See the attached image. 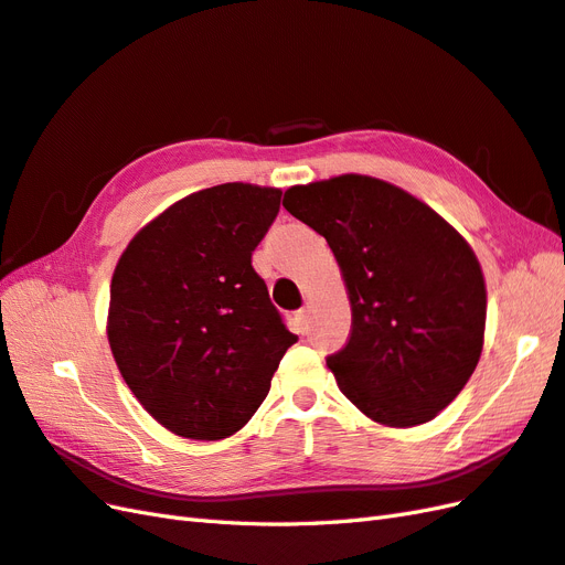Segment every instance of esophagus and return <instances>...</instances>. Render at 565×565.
I'll return each mask as SVG.
<instances>
[{
    "instance_id": "1",
    "label": "esophagus",
    "mask_w": 565,
    "mask_h": 565,
    "mask_svg": "<svg viewBox=\"0 0 565 565\" xmlns=\"http://www.w3.org/2000/svg\"><path fill=\"white\" fill-rule=\"evenodd\" d=\"M296 324H298V329L305 333V329H308V310H298L296 312Z\"/></svg>"
}]
</instances>
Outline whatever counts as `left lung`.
Listing matches in <instances>:
<instances>
[{"label":"left lung","mask_w":565,"mask_h":565,"mask_svg":"<svg viewBox=\"0 0 565 565\" xmlns=\"http://www.w3.org/2000/svg\"><path fill=\"white\" fill-rule=\"evenodd\" d=\"M284 207L327 238L348 286L352 333L327 358L338 388L383 426L430 422L480 360L488 296L471 246L433 207L366 174L291 186Z\"/></svg>","instance_id":"obj_1"}]
</instances>
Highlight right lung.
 <instances>
[{"label":"right lung","instance_id":"right-lung-1","mask_svg":"<svg viewBox=\"0 0 565 565\" xmlns=\"http://www.w3.org/2000/svg\"><path fill=\"white\" fill-rule=\"evenodd\" d=\"M281 191L217 184L177 201L113 271L108 343L125 383L160 426L230 438L263 405L298 335L286 329L250 255Z\"/></svg>","mask_w":565,"mask_h":565}]
</instances>
